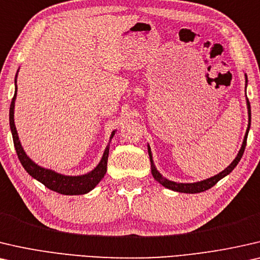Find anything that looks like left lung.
Masks as SVG:
<instances>
[{
  "label": "left lung",
  "mask_w": 260,
  "mask_h": 260,
  "mask_svg": "<svg viewBox=\"0 0 260 260\" xmlns=\"http://www.w3.org/2000/svg\"><path fill=\"white\" fill-rule=\"evenodd\" d=\"M245 78H246V85H247V76L245 75ZM245 89H246V88H245ZM246 104H247V111H248V126H247L246 133H245L243 145H241V148L239 149V153L237 154L236 159L233 160L231 164H230L229 167H226L224 171L220 172V173L217 174V175H214V177L208 178V179H206V180H203V181L193 182V184H182V182H174V181L168 180V179H166V178H164L162 175L159 173L158 170H156L155 166H154V162H153V159H152L151 148H149V145H148L147 147H148L149 160H151V170H152L153 178H154L158 182H160V184H161L162 186L167 187L168 189H172V191H175V192H181V193H200V192L206 191V189H208V188L213 187V186L217 184V182L220 180V179L226 177V175L230 174L233 170H235V167L238 165V162L240 161L241 156H243V154H244L245 147H246L247 134H248V131H250V125H251V106H250V101H248V99H246Z\"/></svg>",
  "instance_id": "obj_1"
}]
</instances>
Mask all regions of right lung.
<instances>
[{"instance_id":"obj_1","label":"right lung","mask_w":260,"mask_h":260,"mask_svg":"<svg viewBox=\"0 0 260 260\" xmlns=\"http://www.w3.org/2000/svg\"><path fill=\"white\" fill-rule=\"evenodd\" d=\"M16 78H17V73L15 76V87H17ZM15 99H16V92L14 94V98L12 100V104H10V109H9L10 129H12L14 146H15L17 156H19L20 162L22 164V166L24 167V170L28 172V174H30L31 177L36 179L38 181L42 182L46 187H48L49 189H52V191L61 193V194H64V196L86 194V193L92 191L95 186L101 181V179L105 177L106 172H107L109 144L107 147H106L104 155H102L99 165L95 167L93 171H90L89 173L87 174L78 175V177H72V175H63V174L56 173V172H54L52 170H47V168L39 166L38 164H35L27 154H25V152L23 151V148H22L21 142L19 140V135H17L15 122H14V107H15ZM114 134H115V131H113L111 139L114 137ZM111 139H109V140H111Z\"/></svg>"}]
</instances>
